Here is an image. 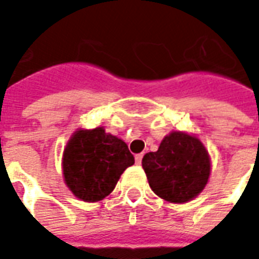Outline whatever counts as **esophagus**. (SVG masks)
<instances>
[{"label": "esophagus", "instance_id": "1", "mask_svg": "<svg viewBox=\"0 0 259 259\" xmlns=\"http://www.w3.org/2000/svg\"><path fill=\"white\" fill-rule=\"evenodd\" d=\"M141 159H143V154H137V155H136V163L140 165Z\"/></svg>", "mask_w": 259, "mask_h": 259}]
</instances>
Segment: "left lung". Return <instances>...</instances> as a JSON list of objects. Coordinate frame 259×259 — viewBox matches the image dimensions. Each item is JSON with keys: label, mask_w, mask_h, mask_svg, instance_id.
Masks as SVG:
<instances>
[{"label": "left lung", "mask_w": 259, "mask_h": 259, "mask_svg": "<svg viewBox=\"0 0 259 259\" xmlns=\"http://www.w3.org/2000/svg\"><path fill=\"white\" fill-rule=\"evenodd\" d=\"M143 169L150 187L169 202H187L205 187L211 162L197 137L182 132L166 136L155 152H147Z\"/></svg>", "instance_id": "obj_1"}]
</instances>
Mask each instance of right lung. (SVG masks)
Listing matches in <instances>:
<instances>
[{
	"mask_svg": "<svg viewBox=\"0 0 259 259\" xmlns=\"http://www.w3.org/2000/svg\"><path fill=\"white\" fill-rule=\"evenodd\" d=\"M65 183L77 198L96 202L115 189L124 169L135 163L126 143L102 127L79 130L64 152Z\"/></svg>",
	"mask_w": 259,
	"mask_h": 259,
	"instance_id": "obj_1",
	"label": "right lung"
}]
</instances>
